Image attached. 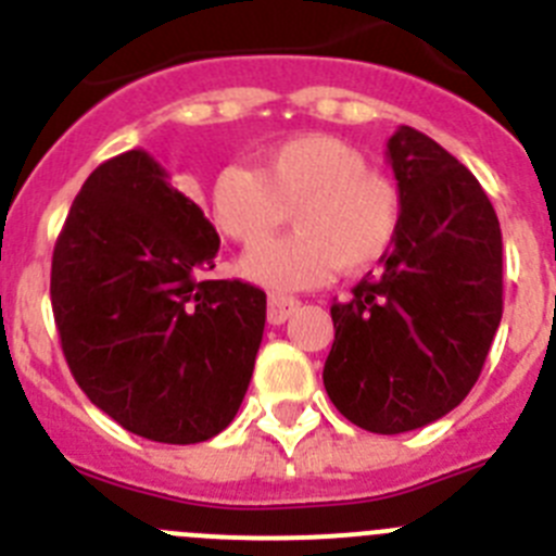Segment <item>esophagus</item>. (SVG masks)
<instances>
[{
  "label": "esophagus",
  "instance_id": "esophagus-1",
  "mask_svg": "<svg viewBox=\"0 0 556 556\" xmlns=\"http://www.w3.org/2000/svg\"><path fill=\"white\" fill-rule=\"evenodd\" d=\"M298 308H301V301H294V298H278V294H273V298H269V306H267L269 326H281V323H287L289 317L298 312Z\"/></svg>",
  "mask_w": 556,
  "mask_h": 556
}]
</instances>
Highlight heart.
Listing matches in <instances>:
<instances>
[{
  "mask_svg": "<svg viewBox=\"0 0 556 556\" xmlns=\"http://www.w3.org/2000/svg\"><path fill=\"white\" fill-rule=\"evenodd\" d=\"M293 211L299 233L262 245ZM211 214L239 244L250 281L273 292L320 287L333 269L362 273L392 248L401 225L395 184L367 169L356 147L333 136H298L258 159L225 166L211 186Z\"/></svg>",
  "mask_w": 556,
  "mask_h": 556,
  "instance_id": "heart-1",
  "label": "heart"
}]
</instances>
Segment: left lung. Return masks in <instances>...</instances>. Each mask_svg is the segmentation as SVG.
<instances>
[{"label":"left lung","instance_id":"1","mask_svg":"<svg viewBox=\"0 0 556 556\" xmlns=\"http://www.w3.org/2000/svg\"><path fill=\"white\" fill-rule=\"evenodd\" d=\"M401 225L351 301L333 303L323 384L358 429H424L473 390L501 323V225L470 169L415 127L387 141Z\"/></svg>","mask_w":556,"mask_h":556}]
</instances>
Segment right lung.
<instances>
[{
  "label": "right lung",
  "instance_id": "obj_1",
  "mask_svg": "<svg viewBox=\"0 0 556 556\" xmlns=\"http://www.w3.org/2000/svg\"><path fill=\"white\" fill-rule=\"evenodd\" d=\"M219 236L144 150L97 166L52 253V314L88 401L152 443L217 437L239 412L267 294L203 281Z\"/></svg>",
  "mask_w": 556,
  "mask_h": 556
}]
</instances>
